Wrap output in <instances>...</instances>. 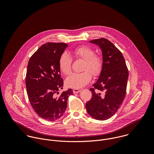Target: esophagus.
<instances>
[{"label":"esophagus","mask_w":154,"mask_h":154,"mask_svg":"<svg viewBox=\"0 0 154 154\" xmlns=\"http://www.w3.org/2000/svg\"><path fill=\"white\" fill-rule=\"evenodd\" d=\"M73 92H74L75 94H76V93H78V92H79L81 91V89H77V88H74V89H73Z\"/></svg>","instance_id":"esophagus-1"}]
</instances>
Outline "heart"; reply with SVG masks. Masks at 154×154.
Here are the masks:
<instances>
[{"label":"heart","mask_w":154,"mask_h":154,"mask_svg":"<svg viewBox=\"0 0 154 154\" xmlns=\"http://www.w3.org/2000/svg\"><path fill=\"white\" fill-rule=\"evenodd\" d=\"M72 53L77 59L84 61L81 73H73L66 78L65 84L68 87L80 88L85 86L92 79V74L98 76L103 69L102 57L95 54V51L87 45H82L72 50ZM72 60L66 52L62 54L59 58V65L60 71L65 75H69L72 70Z\"/></svg>","instance_id":"1"}]
</instances>
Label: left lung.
Instances as JSON below:
<instances>
[{
  "label": "left lung",
  "mask_w": 154,
  "mask_h": 154,
  "mask_svg": "<svg viewBox=\"0 0 154 154\" xmlns=\"http://www.w3.org/2000/svg\"><path fill=\"white\" fill-rule=\"evenodd\" d=\"M89 42L101 50L103 66L94 87L89 89L92 95L85 107L91 117L105 120L111 117L123 103L129 73L122 53L109 40L101 38Z\"/></svg>",
  "instance_id": "left-lung-1"
}]
</instances>
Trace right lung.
I'll use <instances>...</instances> for the list:
<instances>
[{"label":"right lung","instance_id":"right-lung-1","mask_svg":"<svg viewBox=\"0 0 154 154\" xmlns=\"http://www.w3.org/2000/svg\"><path fill=\"white\" fill-rule=\"evenodd\" d=\"M67 47L63 43L42 45L31 57L27 66L25 84L29 103L37 115L48 121L60 119L65 111L72 89L63 91L59 58Z\"/></svg>","mask_w":154,"mask_h":154}]
</instances>
